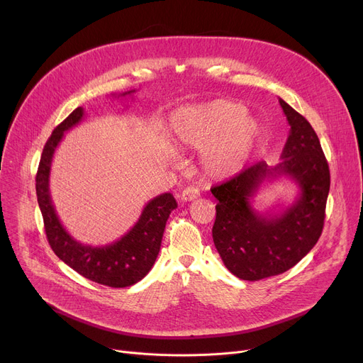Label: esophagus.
I'll return each instance as SVG.
<instances>
[{
	"label": "esophagus",
	"mask_w": 363,
	"mask_h": 363,
	"mask_svg": "<svg viewBox=\"0 0 363 363\" xmlns=\"http://www.w3.org/2000/svg\"><path fill=\"white\" fill-rule=\"evenodd\" d=\"M200 197V191L196 188V186H186L182 189V193L179 194V199L182 201H191V200H196Z\"/></svg>",
	"instance_id": "1"
}]
</instances>
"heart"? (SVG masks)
<instances>
[{
    "label": "heart",
    "mask_w": 363,
    "mask_h": 363,
    "mask_svg": "<svg viewBox=\"0 0 363 363\" xmlns=\"http://www.w3.org/2000/svg\"><path fill=\"white\" fill-rule=\"evenodd\" d=\"M174 129L184 145L206 151L203 167L218 178L240 172L253 159L262 138L259 121L235 100L184 107L175 113Z\"/></svg>",
    "instance_id": "obj_1"
}]
</instances>
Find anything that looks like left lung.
<instances>
[{
    "instance_id": "1",
    "label": "left lung",
    "mask_w": 363,
    "mask_h": 363,
    "mask_svg": "<svg viewBox=\"0 0 363 363\" xmlns=\"http://www.w3.org/2000/svg\"><path fill=\"white\" fill-rule=\"evenodd\" d=\"M290 125L281 162H259L211 188L219 201L213 242L231 274L259 281L291 269L318 242L330 193V167L316 132L291 106L279 99ZM278 176L301 188L296 201L279 216L259 214L251 204L258 186Z\"/></svg>"
}]
</instances>
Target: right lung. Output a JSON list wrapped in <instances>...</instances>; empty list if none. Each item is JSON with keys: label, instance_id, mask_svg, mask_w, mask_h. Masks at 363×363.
Returning <instances> with one entry per match:
<instances>
[{"label": "right lung", "instance_id": "obj_1", "mask_svg": "<svg viewBox=\"0 0 363 363\" xmlns=\"http://www.w3.org/2000/svg\"><path fill=\"white\" fill-rule=\"evenodd\" d=\"M133 91L121 94L122 97ZM84 118V108H74L57 126L48 138L36 172V197L44 218L47 240L52 252L73 271L107 287L123 289L141 281L152 268L164 233L166 220L177 200L170 193L150 200L138 219L121 240L111 244L92 247L76 241L62 225L50 196V170L54 151L63 140L65 132L78 125Z\"/></svg>", "mask_w": 363, "mask_h": 363}]
</instances>
